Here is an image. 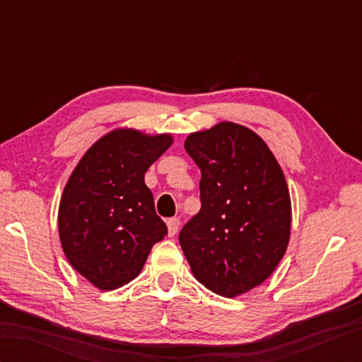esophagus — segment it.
Listing matches in <instances>:
<instances>
[{
    "label": "esophagus",
    "mask_w": 362,
    "mask_h": 362,
    "mask_svg": "<svg viewBox=\"0 0 362 362\" xmlns=\"http://www.w3.org/2000/svg\"><path fill=\"white\" fill-rule=\"evenodd\" d=\"M166 224H168L169 236H174L177 233V230H179V227H180V219L179 218H171V219L166 221Z\"/></svg>",
    "instance_id": "34e87169"
}]
</instances>
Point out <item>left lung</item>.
<instances>
[{"label": "left lung", "instance_id": "1", "mask_svg": "<svg viewBox=\"0 0 362 362\" xmlns=\"http://www.w3.org/2000/svg\"><path fill=\"white\" fill-rule=\"evenodd\" d=\"M201 168V211L179 243L196 279L224 297L244 294L286 252L291 201L279 161L250 129L221 122L185 141Z\"/></svg>", "mask_w": 362, "mask_h": 362}]
</instances>
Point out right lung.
Returning a JSON list of instances; mask_svg holds the SVG:
<instances>
[{
    "label": "right lung",
    "instance_id": "1",
    "mask_svg": "<svg viewBox=\"0 0 362 362\" xmlns=\"http://www.w3.org/2000/svg\"><path fill=\"white\" fill-rule=\"evenodd\" d=\"M173 143L118 129L76 166L59 206L60 243L70 264L103 291L134 280L152 245L168 235L144 173Z\"/></svg>",
    "mask_w": 362,
    "mask_h": 362
}]
</instances>
